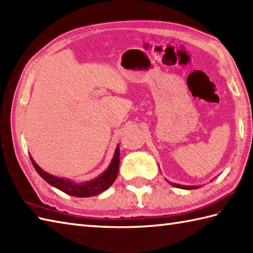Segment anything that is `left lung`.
I'll return each instance as SVG.
<instances>
[{
	"instance_id": "8db88e82",
	"label": "left lung",
	"mask_w": 253,
	"mask_h": 253,
	"mask_svg": "<svg viewBox=\"0 0 253 253\" xmlns=\"http://www.w3.org/2000/svg\"><path fill=\"white\" fill-rule=\"evenodd\" d=\"M166 181L169 182V184H170L173 187H176V188H180V189H187V190H191V189H198L199 187L200 186H184V185H179V184H175V182H170L169 181L168 179H166Z\"/></svg>"
}]
</instances>
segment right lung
Returning <instances> with one entry per match:
<instances>
[{"label": "right lung", "instance_id": "obj_1", "mask_svg": "<svg viewBox=\"0 0 253 253\" xmlns=\"http://www.w3.org/2000/svg\"><path fill=\"white\" fill-rule=\"evenodd\" d=\"M31 163L34 165L37 173L39 174L42 178H43L47 184L57 188L58 190L67 193L69 196L78 197V198H87V197H93L99 195V193L105 191L106 189L112 186L113 182L115 181L118 169H120V146L117 144L115 149L113 159L103 173L96 176L95 178L90 179L83 182H76L69 178H63V177H57L54 175H51L46 173L45 170L42 169L39 165H38L34 159L30 155Z\"/></svg>", "mask_w": 253, "mask_h": 253}]
</instances>
